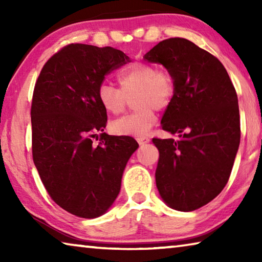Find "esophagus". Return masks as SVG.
<instances>
[{"label":"esophagus","mask_w":262,"mask_h":262,"mask_svg":"<svg viewBox=\"0 0 262 262\" xmlns=\"http://www.w3.org/2000/svg\"><path fill=\"white\" fill-rule=\"evenodd\" d=\"M136 140L140 144H145V143H149V142H150V139L148 136H139Z\"/></svg>","instance_id":"1"}]
</instances>
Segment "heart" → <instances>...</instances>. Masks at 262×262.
Instances as JSON below:
<instances>
[{"label":"heart","mask_w":262,"mask_h":262,"mask_svg":"<svg viewBox=\"0 0 262 262\" xmlns=\"http://www.w3.org/2000/svg\"><path fill=\"white\" fill-rule=\"evenodd\" d=\"M120 89L103 81L97 88V99L106 112L121 113L127 98L134 94L132 113L117 119L112 129L119 135H143L156 122L155 110L166 108L176 94V78L168 70H158L157 66L147 62H134L118 73Z\"/></svg>","instance_id":"1"}]
</instances>
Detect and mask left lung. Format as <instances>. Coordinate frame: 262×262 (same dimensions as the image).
I'll use <instances>...</instances> for the list:
<instances>
[{"instance_id":"1","label":"left lung","mask_w":262,"mask_h":262,"mask_svg":"<svg viewBox=\"0 0 262 262\" xmlns=\"http://www.w3.org/2000/svg\"><path fill=\"white\" fill-rule=\"evenodd\" d=\"M144 60L162 63L176 78L162 129L180 139H152L158 192L176 210H196L214 200L231 174L241 142L237 92L221 61L187 39H165Z\"/></svg>"}]
</instances>
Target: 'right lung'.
<instances>
[{"mask_svg": "<svg viewBox=\"0 0 262 262\" xmlns=\"http://www.w3.org/2000/svg\"><path fill=\"white\" fill-rule=\"evenodd\" d=\"M128 62L113 47L70 43L43 64L35 82L34 165L52 200L82 219L99 217L113 205L128 159L139 148L130 136L103 133L107 114L97 99L106 75Z\"/></svg>", "mask_w": 262, "mask_h": 262, "instance_id": "1", "label": "right lung"}]
</instances>
